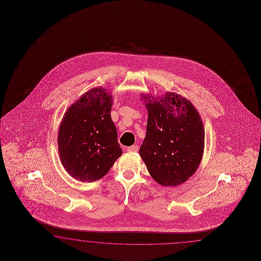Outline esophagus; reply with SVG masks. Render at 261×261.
<instances>
[{
  "label": "esophagus",
  "instance_id": "34e87169",
  "mask_svg": "<svg viewBox=\"0 0 261 261\" xmlns=\"http://www.w3.org/2000/svg\"><path fill=\"white\" fill-rule=\"evenodd\" d=\"M137 151H138V146L137 145H132V146L127 148V152H129V153H134V152H137Z\"/></svg>",
  "mask_w": 261,
  "mask_h": 261
}]
</instances>
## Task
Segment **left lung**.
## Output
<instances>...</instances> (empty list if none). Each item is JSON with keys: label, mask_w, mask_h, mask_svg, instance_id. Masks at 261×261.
<instances>
[{"label": "left lung", "mask_w": 261, "mask_h": 261, "mask_svg": "<svg viewBox=\"0 0 261 261\" xmlns=\"http://www.w3.org/2000/svg\"><path fill=\"white\" fill-rule=\"evenodd\" d=\"M148 112L140 155L163 186H178L195 174L204 151L202 119L190 100L174 92L155 98L141 94Z\"/></svg>", "instance_id": "8db88e82"}]
</instances>
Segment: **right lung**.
I'll list each match as a JSON object with an SVG mask.
<instances>
[{
  "instance_id": "add662e5",
  "label": "right lung",
  "mask_w": 261,
  "mask_h": 261,
  "mask_svg": "<svg viewBox=\"0 0 261 261\" xmlns=\"http://www.w3.org/2000/svg\"><path fill=\"white\" fill-rule=\"evenodd\" d=\"M113 96L102 87L85 92L64 113L58 132L60 160L73 178L92 182L122 155L111 119Z\"/></svg>"
}]
</instances>
